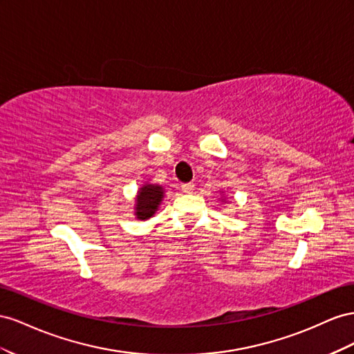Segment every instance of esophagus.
I'll use <instances>...</instances> for the list:
<instances>
[{"instance_id": "esophagus-1", "label": "esophagus", "mask_w": 354, "mask_h": 354, "mask_svg": "<svg viewBox=\"0 0 354 354\" xmlns=\"http://www.w3.org/2000/svg\"><path fill=\"white\" fill-rule=\"evenodd\" d=\"M194 184L193 183H188V184H184L183 187H180V189H183V193H185V194H191L194 191Z\"/></svg>"}]
</instances>
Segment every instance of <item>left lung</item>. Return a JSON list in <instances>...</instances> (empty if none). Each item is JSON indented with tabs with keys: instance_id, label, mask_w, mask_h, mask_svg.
<instances>
[{
	"instance_id": "obj_1",
	"label": "left lung",
	"mask_w": 354,
	"mask_h": 354,
	"mask_svg": "<svg viewBox=\"0 0 354 354\" xmlns=\"http://www.w3.org/2000/svg\"><path fill=\"white\" fill-rule=\"evenodd\" d=\"M222 193H224V191H222ZM221 200H222V201H224V200H225V197H221Z\"/></svg>"
}]
</instances>
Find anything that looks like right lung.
I'll list each match as a JSON object with an SVG mask.
<instances>
[{
    "mask_svg": "<svg viewBox=\"0 0 354 354\" xmlns=\"http://www.w3.org/2000/svg\"><path fill=\"white\" fill-rule=\"evenodd\" d=\"M165 198V188L158 184L144 183L135 197V216L138 221H147L156 215Z\"/></svg>",
    "mask_w": 354,
    "mask_h": 354,
    "instance_id": "right-lung-1",
    "label": "right lung"
}]
</instances>
